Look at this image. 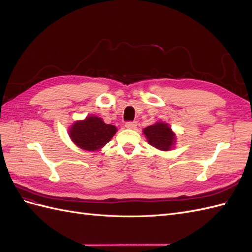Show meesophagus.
Listing matches in <instances>:
<instances>
[{
	"label": "esophagus",
	"mask_w": 252,
	"mask_h": 252,
	"mask_svg": "<svg viewBox=\"0 0 252 252\" xmlns=\"http://www.w3.org/2000/svg\"><path fill=\"white\" fill-rule=\"evenodd\" d=\"M125 126H126V128H129V129H134L136 127V122H134V121L126 122Z\"/></svg>",
	"instance_id": "obj_1"
}]
</instances>
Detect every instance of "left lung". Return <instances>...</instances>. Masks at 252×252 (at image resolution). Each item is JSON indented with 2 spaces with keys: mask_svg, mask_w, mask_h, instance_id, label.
Wrapping results in <instances>:
<instances>
[{
  "mask_svg": "<svg viewBox=\"0 0 252 252\" xmlns=\"http://www.w3.org/2000/svg\"><path fill=\"white\" fill-rule=\"evenodd\" d=\"M148 143L158 149L169 150L174 144L175 136L168 124L156 123L144 129Z\"/></svg>",
  "mask_w": 252,
  "mask_h": 252,
  "instance_id": "obj_1",
  "label": "left lung"
}]
</instances>
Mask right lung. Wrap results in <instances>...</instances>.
Here are the masks:
<instances>
[{
	"mask_svg": "<svg viewBox=\"0 0 252 252\" xmlns=\"http://www.w3.org/2000/svg\"><path fill=\"white\" fill-rule=\"evenodd\" d=\"M117 128L113 125L105 124L97 117H87L84 121L75 122L69 130L71 140L82 149L97 150L107 144Z\"/></svg>",
	"mask_w": 252,
	"mask_h": 252,
	"instance_id": "add662e5",
	"label": "right lung"
}]
</instances>
